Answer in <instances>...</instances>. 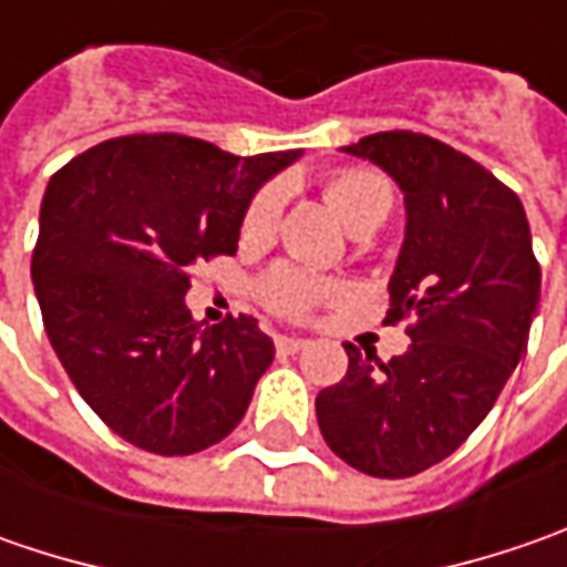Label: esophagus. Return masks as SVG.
Returning a JSON list of instances; mask_svg holds the SVG:
<instances>
[{"mask_svg": "<svg viewBox=\"0 0 567 567\" xmlns=\"http://www.w3.org/2000/svg\"><path fill=\"white\" fill-rule=\"evenodd\" d=\"M274 347H277V353H299V350H306V347H309V340L284 338V334H277V338H274Z\"/></svg>", "mask_w": 567, "mask_h": 567, "instance_id": "esophagus-1", "label": "esophagus"}]
</instances>
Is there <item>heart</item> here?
<instances>
[{"label": "heart", "mask_w": 567, "mask_h": 567, "mask_svg": "<svg viewBox=\"0 0 567 567\" xmlns=\"http://www.w3.org/2000/svg\"><path fill=\"white\" fill-rule=\"evenodd\" d=\"M321 192H324V202L338 210L340 220L357 233L365 227H379L394 205L391 183L379 169H369V166H343V169L328 173L321 183ZM280 207H284L280 186L261 188L243 214V227H239L243 239L246 243L271 239L277 220H280ZM255 293L274 316L309 318L318 306L340 302L347 296V284L331 280V277H318V274L302 271L293 265H274L258 277Z\"/></svg>", "instance_id": "1"}]
</instances>
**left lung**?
I'll return each instance as SVG.
<instances>
[{"label":"left lung","mask_w":567,"mask_h":567,"mask_svg":"<svg viewBox=\"0 0 567 567\" xmlns=\"http://www.w3.org/2000/svg\"><path fill=\"white\" fill-rule=\"evenodd\" d=\"M343 151L403 188L388 324L410 321V347L381 362L343 343L350 365L318 391V429L350 467L403 480L454 454L498 401L527 353L539 261L520 198L451 144L398 128Z\"/></svg>","instance_id":"1"}]
</instances>
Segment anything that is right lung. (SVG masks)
Here are the masks:
<instances>
[{"label": "right lung", "mask_w": 567, "mask_h": 567, "mask_svg": "<svg viewBox=\"0 0 567 567\" xmlns=\"http://www.w3.org/2000/svg\"><path fill=\"white\" fill-rule=\"evenodd\" d=\"M296 157H236L147 132L100 142L53 173L33 290L55 357L120 439L183 457L246 416L274 340L251 316L202 328L183 296L195 261L236 255L251 195Z\"/></svg>", "instance_id": "right-lung-1"}]
</instances>
